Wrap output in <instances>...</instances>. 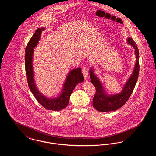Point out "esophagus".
Wrapping results in <instances>:
<instances>
[{
    "mask_svg": "<svg viewBox=\"0 0 156 156\" xmlns=\"http://www.w3.org/2000/svg\"><path fill=\"white\" fill-rule=\"evenodd\" d=\"M82 74L85 79H87L89 74V68L88 67H84L82 68Z\"/></svg>",
    "mask_w": 156,
    "mask_h": 156,
    "instance_id": "1",
    "label": "esophagus"
}]
</instances>
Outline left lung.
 Listing matches in <instances>:
<instances>
[{
    "label": "left lung",
    "instance_id": "8db88e82",
    "mask_svg": "<svg viewBox=\"0 0 156 156\" xmlns=\"http://www.w3.org/2000/svg\"><path fill=\"white\" fill-rule=\"evenodd\" d=\"M127 43L132 45L135 50L136 63L133 74L126 82L123 90L120 94L113 95H106L99 79L94 74L93 69H91L90 71L91 83L96 89L93 99V106L98 111H114L118 109L125 104L133 92L139 73V53L137 45L132 38L127 39Z\"/></svg>",
    "mask_w": 156,
    "mask_h": 156
}]
</instances>
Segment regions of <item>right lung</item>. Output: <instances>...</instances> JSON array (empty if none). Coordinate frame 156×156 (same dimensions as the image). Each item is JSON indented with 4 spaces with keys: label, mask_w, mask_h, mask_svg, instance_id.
<instances>
[{
    "label": "right lung",
    "mask_w": 156,
    "mask_h": 156,
    "mask_svg": "<svg viewBox=\"0 0 156 156\" xmlns=\"http://www.w3.org/2000/svg\"><path fill=\"white\" fill-rule=\"evenodd\" d=\"M44 28L37 29L29 40L26 47L25 52V69L29 87L37 101L46 109L51 111H61L65 108L69 102L70 96L77 84L83 81V76L81 73V68H78L71 71L65 81L62 94L59 97L53 99L47 98L43 96L36 88L34 81L32 59L33 48L37 44L42 31Z\"/></svg>",
    "instance_id": "right-lung-1"
}]
</instances>
